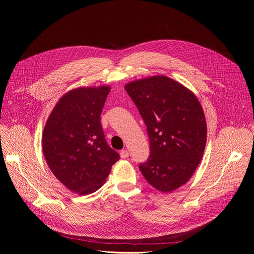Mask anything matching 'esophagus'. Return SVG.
Masks as SVG:
<instances>
[{"label": "esophagus", "instance_id": "obj_1", "mask_svg": "<svg viewBox=\"0 0 254 254\" xmlns=\"http://www.w3.org/2000/svg\"><path fill=\"white\" fill-rule=\"evenodd\" d=\"M120 155H121L122 159H127L128 157V152L127 150H123V151H121Z\"/></svg>", "mask_w": 254, "mask_h": 254}]
</instances>
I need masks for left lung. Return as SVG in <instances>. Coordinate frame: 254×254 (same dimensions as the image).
Masks as SVG:
<instances>
[{
	"label": "left lung",
	"instance_id": "8db88e82",
	"mask_svg": "<svg viewBox=\"0 0 254 254\" xmlns=\"http://www.w3.org/2000/svg\"><path fill=\"white\" fill-rule=\"evenodd\" d=\"M125 89L148 127L150 157L139 165L142 176L163 193L185 185L201 162L207 140L200 101L164 75L131 81Z\"/></svg>",
	"mask_w": 254,
	"mask_h": 254
}]
</instances>
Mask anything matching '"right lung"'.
<instances>
[{"mask_svg": "<svg viewBox=\"0 0 254 254\" xmlns=\"http://www.w3.org/2000/svg\"><path fill=\"white\" fill-rule=\"evenodd\" d=\"M111 86L78 87L66 92L51 112L42 134L49 169L70 191L88 195L98 190L120 160L108 146L100 115Z\"/></svg>", "mask_w": 254, "mask_h": 254, "instance_id": "add662e5", "label": "right lung"}]
</instances>
